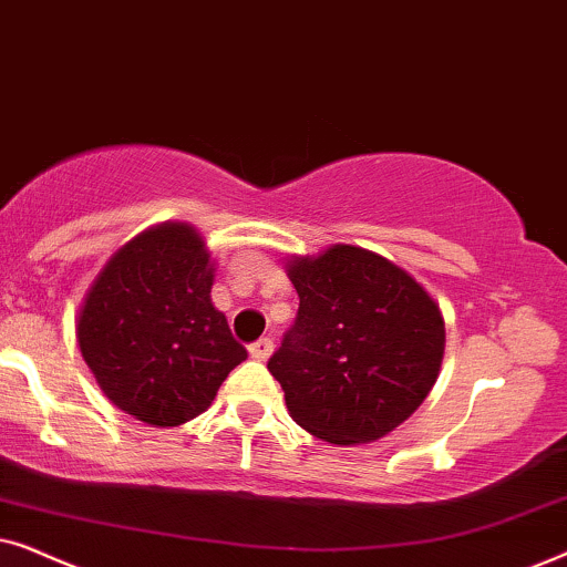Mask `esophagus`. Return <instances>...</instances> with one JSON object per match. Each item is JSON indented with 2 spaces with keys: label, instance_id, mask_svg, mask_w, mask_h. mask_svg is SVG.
Segmentation results:
<instances>
[{
  "label": "esophagus",
  "instance_id": "esophagus-1",
  "mask_svg": "<svg viewBox=\"0 0 567 567\" xmlns=\"http://www.w3.org/2000/svg\"><path fill=\"white\" fill-rule=\"evenodd\" d=\"M270 353H274V340L270 338H260L258 343L250 346V355L255 361H268Z\"/></svg>",
  "mask_w": 567,
  "mask_h": 567
}]
</instances>
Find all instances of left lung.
<instances>
[{
    "instance_id": "left-lung-1",
    "label": "left lung",
    "mask_w": 567,
    "mask_h": 567,
    "mask_svg": "<svg viewBox=\"0 0 567 567\" xmlns=\"http://www.w3.org/2000/svg\"><path fill=\"white\" fill-rule=\"evenodd\" d=\"M299 315L268 361L289 415L338 446L405 423L436 384L444 315L408 270L355 245L286 262Z\"/></svg>"
}]
</instances>
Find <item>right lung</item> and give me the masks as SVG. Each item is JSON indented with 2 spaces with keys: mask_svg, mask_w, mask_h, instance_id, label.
Returning a JSON list of instances; mask_svg holds the SVG:
<instances>
[{
  "mask_svg": "<svg viewBox=\"0 0 567 567\" xmlns=\"http://www.w3.org/2000/svg\"><path fill=\"white\" fill-rule=\"evenodd\" d=\"M214 260L193 224L162 221L115 250L84 293L76 343L107 400L173 429L206 413L247 359L214 307Z\"/></svg>",
  "mask_w": 567,
  "mask_h": 567,
  "instance_id": "right-lung-1",
  "label": "right lung"
}]
</instances>
